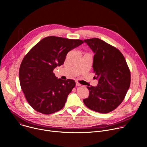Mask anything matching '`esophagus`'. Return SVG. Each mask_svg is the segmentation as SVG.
I'll return each mask as SVG.
<instances>
[{
  "label": "esophagus",
  "instance_id": "34e87169",
  "mask_svg": "<svg viewBox=\"0 0 147 147\" xmlns=\"http://www.w3.org/2000/svg\"><path fill=\"white\" fill-rule=\"evenodd\" d=\"M76 86H81V84H80L79 82H76Z\"/></svg>",
  "mask_w": 147,
  "mask_h": 147
}]
</instances>
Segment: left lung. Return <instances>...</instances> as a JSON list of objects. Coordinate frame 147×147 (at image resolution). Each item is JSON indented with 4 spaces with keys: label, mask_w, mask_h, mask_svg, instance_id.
<instances>
[{
    "label": "left lung",
    "mask_w": 147,
    "mask_h": 147,
    "mask_svg": "<svg viewBox=\"0 0 147 147\" xmlns=\"http://www.w3.org/2000/svg\"><path fill=\"white\" fill-rule=\"evenodd\" d=\"M84 41L94 52L93 70L96 87H87L90 94L83 102L89 109L102 113L115 110L130 87V71L125 58L115 47L96 38Z\"/></svg>",
    "instance_id": "left-lung-1"
}]
</instances>
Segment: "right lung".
<instances>
[{
  "mask_svg": "<svg viewBox=\"0 0 147 147\" xmlns=\"http://www.w3.org/2000/svg\"><path fill=\"white\" fill-rule=\"evenodd\" d=\"M83 42L80 39L47 36L24 56L19 69L20 83L34 110L49 115L64 107L76 82L58 79L53 70L63 65L67 53Z\"/></svg>",
  "mask_w": 147,
  "mask_h": 147,
  "instance_id": "1",
  "label": "right lung"
}]
</instances>
